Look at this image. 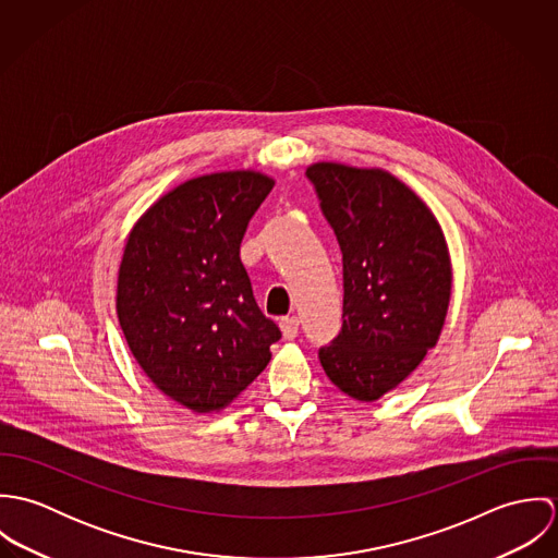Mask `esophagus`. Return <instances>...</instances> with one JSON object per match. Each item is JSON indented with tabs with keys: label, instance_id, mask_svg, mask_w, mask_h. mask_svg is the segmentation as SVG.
Returning <instances> with one entry per match:
<instances>
[{
	"label": "esophagus",
	"instance_id": "obj_1",
	"mask_svg": "<svg viewBox=\"0 0 558 558\" xmlns=\"http://www.w3.org/2000/svg\"><path fill=\"white\" fill-rule=\"evenodd\" d=\"M281 326V332L286 339H296L299 337V318H283L279 322Z\"/></svg>",
	"mask_w": 558,
	"mask_h": 558
}]
</instances>
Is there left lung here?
<instances>
[{"label": "left lung", "instance_id": "obj_1", "mask_svg": "<svg viewBox=\"0 0 558 558\" xmlns=\"http://www.w3.org/2000/svg\"><path fill=\"white\" fill-rule=\"evenodd\" d=\"M343 255V324L319 363L359 401L401 385L436 345L451 301L447 240L425 202L385 169L307 167Z\"/></svg>", "mask_w": 558, "mask_h": 558}]
</instances>
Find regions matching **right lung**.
I'll return each instance as SVG.
<instances>
[{
	"mask_svg": "<svg viewBox=\"0 0 558 558\" xmlns=\"http://www.w3.org/2000/svg\"><path fill=\"white\" fill-rule=\"evenodd\" d=\"M275 180L240 169L186 180L133 226L116 310L126 343L160 393L219 412L264 372L281 330L266 318L240 242Z\"/></svg>",
	"mask_w": 558,
	"mask_h": 558,
	"instance_id": "obj_1",
	"label": "right lung"
}]
</instances>
